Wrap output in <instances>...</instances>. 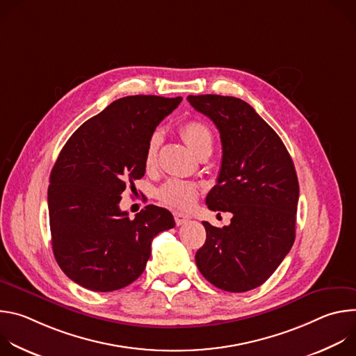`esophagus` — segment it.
I'll list each match as a JSON object with an SVG mask.
<instances>
[{
    "instance_id": "esophagus-1",
    "label": "esophagus",
    "mask_w": 356,
    "mask_h": 356,
    "mask_svg": "<svg viewBox=\"0 0 356 356\" xmlns=\"http://www.w3.org/2000/svg\"><path fill=\"white\" fill-rule=\"evenodd\" d=\"M175 221L177 225H183L186 222L190 221V216H186V214H181V213H175Z\"/></svg>"
}]
</instances>
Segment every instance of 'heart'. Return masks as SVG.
I'll return each instance as SVG.
<instances>
[{"mask_svg":"<svg viewBox=\"0 0 356 356\" xmlns=\"http://www.w3.org/2000/svg\"><path fill=\"white\" fill-rule=\"evenodd\" d=\"M180 134L195 155L202 149H213V132L204 122H201L198 120H190L180 127ZM158 146L159 135L154 134L150 136L145 152V163L147 166L155 162ZM158 197L168 207L186 210L195 202L198 197V186L187 180L172 179L159 188Z\"/></svg>","mask_w":356,"mask_h":356,"instance_id":"1","label":"heart"}]
</instances>
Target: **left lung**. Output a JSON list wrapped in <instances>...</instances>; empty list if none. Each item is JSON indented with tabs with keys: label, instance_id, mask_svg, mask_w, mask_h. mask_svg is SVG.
I'll list each match as a JSON object with an SVG mask.
<instances>
[{
	"label": "left lung",
	"instance_id": "1",
	"mask_svg": "<svg viewBox=\"0 0 356 356\" xmlns=\"http://www.w3.org/2000/svg\"><path fill=\"white\" fill-rule=\"evenodd\" d=\"M187 99L216 124L222 143L220 175L206 204L232 214L222 228L202 222L207 238L195 264L216 287L248 291L264 284L293 246L296 169L279 135L243 99L217 94Z\"/></svg>",
	"mask_w": 356,
	"mask_h": 356
}]
</instances>
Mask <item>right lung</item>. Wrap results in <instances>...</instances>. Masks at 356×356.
<instances>
[{"mask_svg": "<svg viewBox=\"0 0 356 356\" xmlns=\"http://www.w3.org/2000/svg\"><path fill=\"white\" fill-rule=\"evenodd\" d=\"M181 97L128 95L86 121L50 173L47 206L58 265L74 283L114 291L135 282L159 232L175 227L166 209L149 204L134 220L121 211L127 184L145 175L146 145Z\"/></svg>", "mask_w": 356, "mask_h": 356, "instance_id": "add662e5", "label": "right lung"}]
</instances>
